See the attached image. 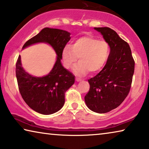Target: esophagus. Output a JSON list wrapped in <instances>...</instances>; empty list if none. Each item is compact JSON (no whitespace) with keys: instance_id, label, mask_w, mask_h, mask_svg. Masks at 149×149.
Wrapping results in <instances>:
<instances>
[{"instance_id":"esophagus-1","label":"esophagus","mask_w":149,"mask_h":149,"mask_svg":"<svg viewBox=\"0 0 149 149\" xmlns=\"http://www.w3.org/2000/svg\"><path fill=\"white\" fill-rule=\"evenodd\" d=\"M76 81H77V82H79V81H82V79H80V78H79V77H76Z\"/></svg>"}]
</instances>
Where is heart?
I'll list each match as a JSON object with an SVG mask.
<instances>
[{
  "instance_id": "1",
  "label": "heart",
  "mask_w": 149,
  "mask_h": 149,
  "mask_svg": "<svg viewBox=\"0 0 149 149\" xmlns=\"http://www.w3.org/2000/svg\"><path fill=\"white\" fill-rule=\"evenodd\" d=\"M110 54V46L105 40H99L92 36H81L72 45H66L62 51L64 67L72 68L79 56L80 62L75 66L74 71L78 75L96 72L106 63Z\"/></svg>"
}]
</instances>
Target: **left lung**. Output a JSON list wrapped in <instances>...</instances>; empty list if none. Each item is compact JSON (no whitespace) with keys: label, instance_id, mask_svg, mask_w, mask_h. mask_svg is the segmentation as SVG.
<instances>
[{"label":"left lung","instance_id":"1","mask_svg":"<svg viewBox=\"0 0 149 149\" xmlns=\"http://www.w3.org/2000/svg\"><path fill=\"white\" fill-rule=\"evenodd\" d=\"M109 44L110 54L102 70L88 80V93L84 97L87 107L98 113L118 107L129 95L134 71V61L128 43L109 27H95Z\"/></svg>","mask_w":149,"mask_h":149}]
</instances>
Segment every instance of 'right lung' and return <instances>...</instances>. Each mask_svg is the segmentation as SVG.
<instances>
[{"instance_id":"1","label":"right lung","mask_w":149,"mask_h":149,"mask_svg":"<svg viewBox=\"0 0 149 149\" xmlns=\"http://www.w3.org/2000/svg\"><path fill=\"white\" fill-rule=\"evenodd\" d=\"M67 31L45 28L27 40L22 49L37 42L51 45L57 54L56 61L50 73L43 77L30 75L22 67L20 56L16 63V76L22 98L34 111L42 114L58 111L65 104V93L74 83V77L61 65L62 51L70 39Z\"/></svg>"}]
</instances>
